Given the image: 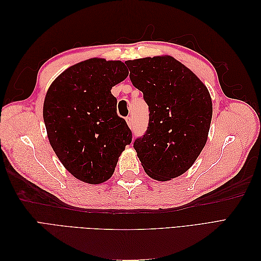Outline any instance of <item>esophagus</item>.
Listing matches in <instances>:
<instances>
[{"label":"esophagus","instance_id":"1","mask_svg":"<svg viewBox=\"0 0 261 261\" xmlns=\"http://www.w3.org/2000/svg\"><path fill=\"white\" fill-rule=\"evenodd\" d=\"M133 122H134V121H133V117H132V116H127V117H126V123H127V125L129 126L130 128L133 127V125H134Z\"/></svg>","mask_w":261,"mask_h":261}]
</instances>
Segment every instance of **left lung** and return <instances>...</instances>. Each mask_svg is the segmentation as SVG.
Returning <instances> with one entry per match:
<instances>
[{
    "label": "left lung",
    "mask_w": 261,
    "mask_h": 261,
    "mask_svg": "<svg viewBox=\"0 0 261 261\" xmlns=\"http://www.w3.org/2000/svg\"><path fill=\"white\" fill-rule=\"evenodd\" d=\"M125 64L150 112L146 134L134 143L141 165L159 181L184 174L208 139L212 118L208 88L170 55L128 60Z\"/></svg>",
    "instance_id": "left-lung-1"
}]
</instances>
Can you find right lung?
Instances as JSON below:
<instances>
[{
    "label": "right lung",
    "instance_id": "right-lung-1",
    "mask_svg": "<svg viewBox=\"0 0 261 261\" xmlns=\"http://www.w3.org/2000/svg\"><path fill=\"white\" fill-rule=\"evenodd\" d=\"M128 70L122 61L92 58L60 74L43 102L46 134L59 160L77 179L105 183L132 143V132L116 113L112 87Z\"/></svg>",
    "mask_w": 261,
    "mask_h": 261
}]
</instances>
